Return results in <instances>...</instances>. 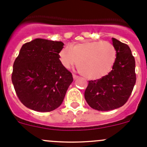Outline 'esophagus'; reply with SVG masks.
<instances>
[{"mask_svg":"<svg viewBox=\"0 0 147 147\" xmlns=\"http://www.w3.org/2000/svg\"><path fill=\"white\" fill-rule=\"evenodd\" d=\"M72 76H73V79L74 80H77L78 78V76H77V75H73Z\"/></svg>","mask_w":147,"mask_h":147,"instance_id":"obj_1","label":"esophagus"}]
</instances>
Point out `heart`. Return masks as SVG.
<instances>
[{"label":"heart","mask_w":147,"mask_h":147,"mask_svg":"<svg viewBox=\"0 0 147 147\" xmlns=\"http://www.w3.org/2000/svg\"><path fill=\"white\" fill-rule=\"evenodd\" d=\"M116 57L115 47L110 42L100 41H85L66 47L59 52V59L65 68L77 64L81 75L89 80L100 79L108 75Z\"/></svg>","instance_id":"1"}]
</instances>
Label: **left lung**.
I'll return each mask as SVG.
<instances>
[{
  "mask_svg": "<svg viewBox=\"0 0 147 147\" xmlns=\"http://www.w3.org/2000/svg\"><path fill=\"white\" fill-rule=\"evenodd\" d=\"M112 42L117 52L112 70L100 79L90 80L85 91L88 105L100 111L123 106L136 83L135 59L130 48L115 38H112Z\"/></svg>",
  "mask_w": 147,
  "mask_h": 147,
  "instance_id": "obj_1",
  "label": "left lung"
}]
</instances>
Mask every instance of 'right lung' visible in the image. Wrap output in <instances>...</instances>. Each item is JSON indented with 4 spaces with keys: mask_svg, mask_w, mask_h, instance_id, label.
Returning a JSON list of instances; mask_svg holds the SVG:
<instances>
[{
    "mask_svg": "<svg viewBox=\"0 0 147 147\" xmlns=\"http://www.w3.org/2000/svg\"><path fill=\"white\" fill-rule=\"evenodd\" d=\"M63 46L62 42L35 39L21 47L11 80L17 96L28 108L49 112L62 104L73 81L59 60Z\"/></svg>",
    "mask_w": 147,
    "mask_h": 147,
    "instance_id": "1",
    "label": "right lung"
}]
</instances>
